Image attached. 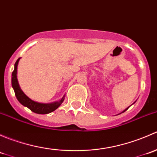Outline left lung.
Listing matches in <instances>:
<instances>
[{"mask_svg": "<svg viewBox=\"0 0 157 157\" xmlns=\"http://www.w3.org/2000/svg\"><path fill=\"white\" fill-rule=\"evenodd\" d=\"M134 103H135V102H134ZM134 103H133V104H134ZM128 108H129V107H128ZM128 108H127V109H124V111H123V112H125V111H126V110H128ZM122 112H121V113H122ZM120 114H121V113H120Z\"/></svg>", "mask_w": 157, "mask_h": 157, "instance_id": "obj_1", "label": "left lung"}]
</instances>
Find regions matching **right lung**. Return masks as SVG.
I'll use <instances>...</instances> for the list:
<instances>
[{
  "label": "right lung",
  "mask_w": 157,
  "mask_h": 157,
  "mask_svg": "<svg viewBox=\"0 0 157 157\" xmlns=\"http://www.w3.org/2000/svg\"><path fill=\"white\" fill-rule=\"evenodd\" d=\"M20 58L17 59L16 61L15 64H14V70L12 73V79H11V83H12V87L13 89L14 92H15L16 97H17V100L25 107H27L32 112H35L37 114H48L50 112H52L57 109L60 105H61L64 100V97L65 95L60 99L59 101H56V102H51V103H41V102H36V101L32 100L30 98L28 97L26 94L23 92V90L20 88V85H19L18 80H17V66H18L19 61H20Z\"/></svg>",
  "instance_id": "right-lung-1"
}]
</instances>
